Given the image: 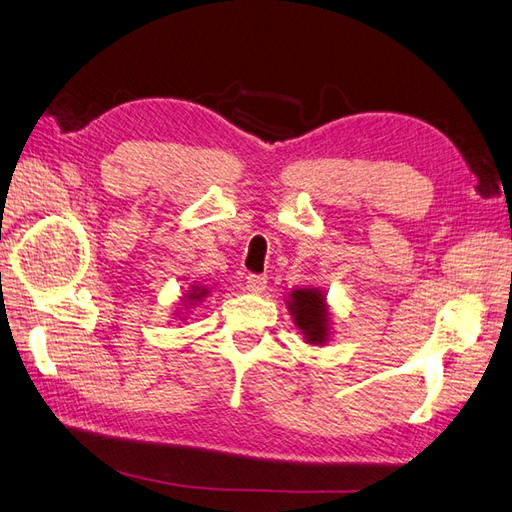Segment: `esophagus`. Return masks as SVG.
<instances>
[{"instance_id":"1","label":"esophagus","mask_w":512,"mask_h":512,"mask_svg":"<svg viewBox=\"0 0 512 512\" xmlns=\"http://www.w3.org/2000/svg\"><path fill=\"white\" fill-rule=\"evenodd\" d=\"M265 288H267V275H260V273L247 275V290H252V293H262Z\"/></svg>"}]
</instances>
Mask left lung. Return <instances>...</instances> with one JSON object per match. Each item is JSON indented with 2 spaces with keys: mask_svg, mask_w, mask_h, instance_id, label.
<instances>
[{
  "mask_svg": "<svg viewBox=\"0 0 512 512\" xmlns=\"http://www.w3.org/2000/svg\"><path fill=\"white\" fill-rule=\"evenodd\" d=\"M288 310L293 314L301 334L312 344H323L329 336V314L325 297L316 288H301L290 293Z\"/></svg>",
  "mask_w": 512,
  "mask_h": 512,
  "instance_id": "left-lung-1",
  "label": "left lung"
}]
</instances>
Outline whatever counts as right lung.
<instances>
[{
	"mask_svg": "<svg viewBox=\"0 0 512 512\" xmlns=\"http://www.w3.org/2000/svg\"><path fill=\"white\" fill-rule=\"evenodd\" d=\"M206 295V288H200V286H193L191 288V293H189V299H193V301H196V299H202Z\"/></svg>",
	"mask_w": 512,
	"mask_h": 512,
	"instance_id": "right-lung-1",
	"label": "right lung"
}]
</instances>
